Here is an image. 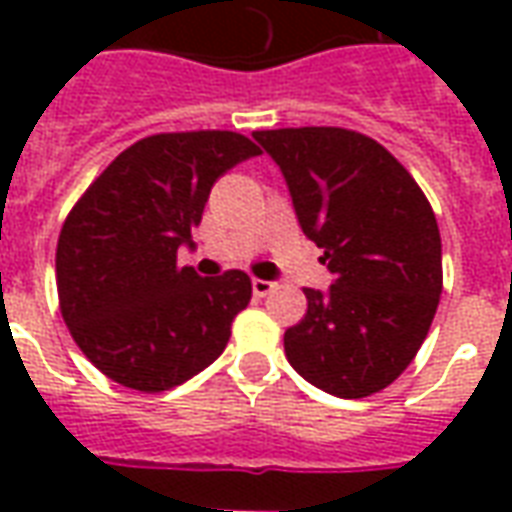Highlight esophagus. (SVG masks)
<instances>
[{
    "mask_svg": "<svg viewBox=\"0 0 512 512\" xmlns=\"http://www.w3.org/2000/svg\"><path fill=\"white\" fill-rule=\"evenodd\" d=\"M274 288H277V285H274V282H268V279H252V290H255V296H268Z\"/></svg>",
    "mask_w": 512,
    "mask_h": 512,
    "instance_id": "1",
    "label": "esophagus"
}]
</instances>
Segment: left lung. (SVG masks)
Returning <instances> with one entry per match:
<instances>
[{"instance_id": "left-lung-1", "label": "left lung", "mask_w": 512, "mask_h": 512, "mask_svg": "<svg viewBox=\"0 0 512 512\" xmlns=\"http://www.w3.org/2000/svg\"><path fill=\"white\" fill-rule=\"evenodd\" d=\"M277 161L304 235L323 249L329 290L304 288L307 315L285 356L334 397L395 381L428 337L441 296V235L425 194L386 147L348 128L255 131Z\"/></svg>"}]
</instances>
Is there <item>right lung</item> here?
I'll use <instances>...</instances> for the list:
<instances>
[{"label":"right lung","instance_id":"1","mask_svg":"<svg viewBox=\"0 0 512 512\" xmlns=\"http://www.w3.org/2000/svg\"><path fill=\"white\" fill-rule=\"evenodd\" d=\"M260 147L235 131L139 139L95 178L62 224L57 293L82 354L139 392L189 381L222 354L252 299L244 271L178 266L211 186Z\"/></svg>","mask_w":512,"mask_h":512}]
</instances>
